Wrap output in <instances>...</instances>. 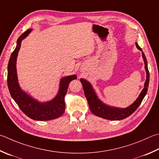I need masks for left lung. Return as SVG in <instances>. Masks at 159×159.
I'll return each instance as SVG.
<instances>
[{
  "label": "left lung",
  "instance_id": "left-lung-1",
  "mask_svg": "<svg viewBox=\"0 0 159 159\" xmlns=\"http://www.w3.org/2000/svg\"><path fill=\"white\" fill-rule=\"evenodd\" d=\"M135 45H136V47L138 49L142 51L143 58L144 60V62H145L147 79L145 83V85H144V88L140 94L139 97L129 107L125 108H119L112 107V106H109L105 104L98 98L90 83L85 79H80V82H81L83 85V89H84V94L88 102L89 109H90L91 112L94 115H97L98 117H102L103 119L109 120H123L129 117L132 113H134V111L138 108V106H140L141 102H142L144 97H145L147 94V92H148L149 82V73L148 67V61H147L145 53H143L141 48L138 46L137 42H135Z\"/></svg>",
  "mask_w": 159,
  "mask_h": 159
}]
</instances>
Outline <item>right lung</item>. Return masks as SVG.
<instances>
[{
    "instance_id": "right-lung-1",
    "label": "right lung",
    "mask_w": 159,
    "mask_h": 159,
    "mask_svg": "<svg viewBox=\"0 0 159 159\" xmlns=\"http://www.w3.org/2000/svg\"><path fill=\"white\" fill-rule=\"evenodd\" d=\"M28 29L17 39V44L11 53L7 66V86L10 93L14 102L24 114L34 120L47 121L56 119L62 116L65 111V96L68 86L72 80L76 79V75L63 77L60 80L58 93L49 102L41 103L25 93L20 88L16 74V57L21 47L22 39L31 32Z\"/></svg>"
}]
</instances>
